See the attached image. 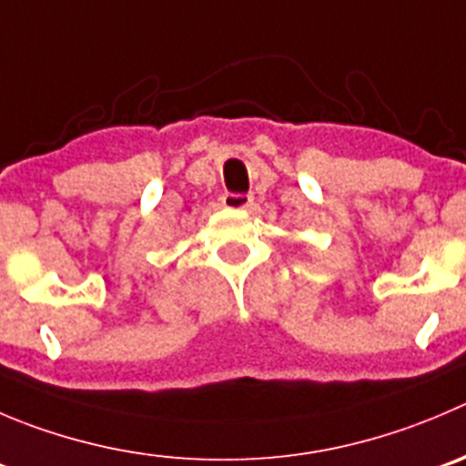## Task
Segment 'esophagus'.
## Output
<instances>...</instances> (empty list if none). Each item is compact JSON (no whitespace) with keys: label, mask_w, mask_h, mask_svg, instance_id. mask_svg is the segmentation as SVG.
I'll list each match as a JSON object with an SVG mask.
<instances>
[{"label":"esophagus","mask_w":466,"mask_h":466,"mask_svg":"<svg viewBox=\"0 0 466 466\" xmlns=\"http://www.w3.org/2000/svg\"><path fill=\"white\" fill-rule=\"evenodd\" d=\"M221 203L228 210H247V208L254 206V197L251 194H236V192H226L221 197Z\"/></svg>","instance_id":"esophagus-1"}]
</instances>
